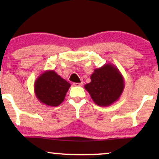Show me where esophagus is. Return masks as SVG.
Instances as JSON below:
<instances>
[{
	"mask_svg": "<svg viewBox=\"0 0 159 159\" xmlns=\"http://www.w3.org/2000/svg\"><path fill=\"white\" fill-rule=\"evenodd\" d=\"M73 84L76 87H81L83 85V82H80V83H74Z\"/></svg>",
	"mask_w": 159,
	"mask_h": 159,
	"instance_id": "obj_1",
	"label": "esophagus"
}]
</instances>
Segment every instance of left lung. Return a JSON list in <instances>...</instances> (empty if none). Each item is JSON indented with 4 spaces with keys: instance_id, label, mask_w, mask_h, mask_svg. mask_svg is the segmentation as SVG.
Here are the masks:
<instances>
[{
    "instance_id": "1",
    "label": "left lung",
    "mask_w": 159,
    "mask_h": 159,
    "mask_svg": "<svg viewBox=\"0 0 159 159\" xmlns=\"http://www.w3.org/2000/svg\"><path fill=\"white\" fill-rule=\"evenodd\" d=\"M91 82L84 85L95 104L109 106L118 101L125 88V80L120 71L114 64H104L95 69L90 76Z\"/></svg>"
}]
</instances>
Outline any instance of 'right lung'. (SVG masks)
<instances>
[{
  "instance_id": "right-lung-1",
  "label": "right lung",
  "mask_w": 159,
  "mask_h": 159,
  "mask_svg": "<svg viewBox=\"0 0 159 159\" xmlns=\"http://www.w3.org/2000/svg\"><path fill=\"white\" fill-rule=\"evenodd\" d=\"M70 83L53 70H46L37 78L34 84L38 101L48 106H58L64 101Z\"/></svg>"
}]
</instances>
